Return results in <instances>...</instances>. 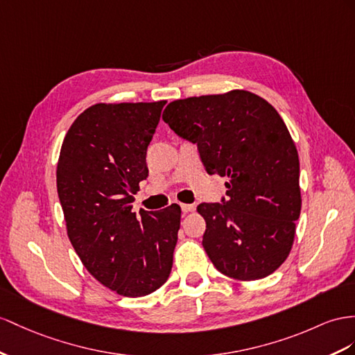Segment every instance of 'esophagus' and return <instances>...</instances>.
Returning a JSON list of instances; mask_svg holds the SVG:
<instances>
[{
  "label": "esophagus",
  "instance_id": "1",
  "mask_svg": "<svg viewBox=\"0 0 355 355\" xmlns=\"http://www.w3.org/2000/svg\"><path fill=\"white\" fill-rule=\"evenodd\" d=\"M181 210H183V213H190L195 210V207L192 204H181Z\"/></svg>",
  "mask_w": 355,
  "mask_h": 355
}]
</instances>
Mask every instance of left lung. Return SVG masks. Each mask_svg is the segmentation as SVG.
<instances>
[{
    "instance_id": "8db88e82",
    "label": "left lung",
    "mask_w": 355,
    "mask_h": 355,
    "mask_svg": "<svg viewBox=\"0 0 355 355\" xmlns=\"http://www.w3.org/2000/svg\"><path fill=\"white\" fill-rule=\"evenodd\" d=\"M163 121L196 142L208 174L226 177L225 204H201L202 246L239 280L276 271L293 249L302 210L297 147L279 112L246 89L171 102Z\"/></svg>"
}]
</instances>
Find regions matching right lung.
Listing matches in <instances>:
<instances>
[{
    "label": "right lung",
    "mask_w": 355,
    "mask_h": 355,
    "mask_svg": "<svg viewBox=\"0 0 355 355\" xmlns=\"http://www.w3.org/2000/svg\"><path fill=\"white\" fill-rule=\"evenodd\" d=\"M166 100L96 103L67 130L57 190L71 246L103 286L123 297L154 293L169 277L181 208L132 213L148 177L147 148Z\"/></svg>",
    "instance_id": "add662e5"
}]
</instances>
